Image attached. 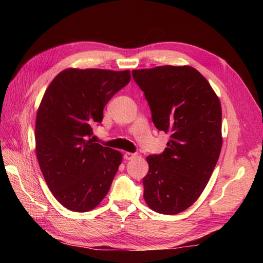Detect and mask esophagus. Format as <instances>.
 <instances>
[{"label":"esophagus","instance_id":"obj_1","mask_svg":"<svg viewBox=\"0 0 263 263\" xmlns=\"http://www.w3.org/2000/svg\"><path fill=\"white\" fill-rule=\"evenodd\" d=\"M136 157H137V154H132V153H125L124 154V159H126V160L135 159Z\"/></svg>","mask_w":263,"mask_h":263}]
</instances>
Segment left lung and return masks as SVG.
Here are the masks:
<instances>
[{
  "instance_id": "obj_1",
  "label": "left lung",
  "mask_w": 263,
  "mask_h": 263,
  "mask_svg": "<svg viewBox=\"0 0 263 263\" xmlns=\"http://www.w3.org/2000/svg\"><path fill=\"white\" fill-rule=\"evenodd\" d=\"M132 76L148 100L155 126L171 135L163 154L147 157L144 201L158 214H180L199 199L219 158V98L190 65L133 70Z\"/></svg>"
}]
</instances>
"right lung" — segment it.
I'll return each mask as SVG.
<instances>
[{"mask_svg": "<svg viewBox=\"0 0 263 263\" xmlns=\"http://www.w3.org/2000/svg\"><path fill=\"white\" fill-rule=\"evenodd\" d=\"M131 80L130 71L65 69L49 83L37 110L35 141L39 167L59 202L90 211L108 193L123 156L92 142L108 100Z\"/></svg>", "mask_w": 263, "mask_h": 263, "instance_id": "add662e5", "label": "right lung"}]
</instances>
